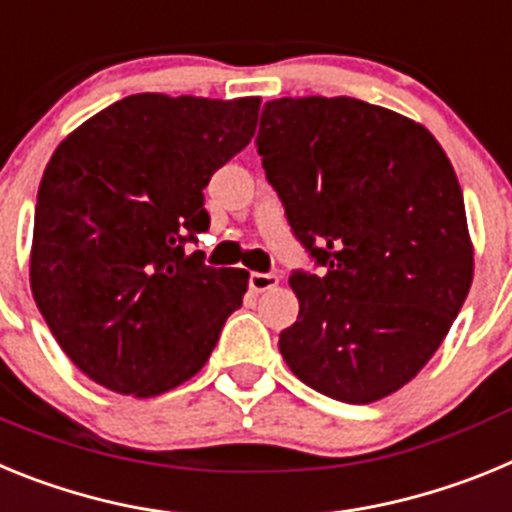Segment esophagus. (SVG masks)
I'll return each mask as SVG.
<instances>
[{
  "instance_id": "34e87169",
  "label": "esophagus",
  "mask_w": 512,
  "mask_h": 512,
  "mask_svg": "<svg viewBox=\"0 0 512 512\" xmlns=\"http://www.w3.org/2000/svg\"><path fill=\"white\" fill-rule=\"evenodd\" d=\"M277 284H279L277 274H261V271H253L251 277H248V287H251L256 295H261V292H269V289H274Z\"/></svg>"
}]
</instances>
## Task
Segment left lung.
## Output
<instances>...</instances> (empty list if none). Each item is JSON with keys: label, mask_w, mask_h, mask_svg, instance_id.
Returning a JSON list of instances; mask_svg holds the SVG:
<instances>
[{"label": "left lung", "mask_w": 512, "mask_h": 512, "mask_svg": "<svg viewBox=\"0 0 512 512\" xmlns=\"http://www.w3.org/2000/svg\"><path fill=\"white\" fill-rule=\"evenodd\" d=\"M256 146L297 241L300 315L279 351L297 379L369 405L423 369L474 277L459 179L420 122L354 97L266 102Z\"/></svg>", "instance_id": "1"}]
</instances>
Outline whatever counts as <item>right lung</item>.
Masks as SVG:
<instances>
[{
	"label": "right lung",
	"instance_id": "1",
	"mask_svg": "<svg viewBox=\"0 0 512 512\" xmlns=\"http://www.w3.org/2000/svg\"><path fill=\"white\" fill-rule=\"evenodd\" d=\"M261 97L130 94L81 122L45 166L30 289L58 346L117 395L200 372L248 289L246 269L187 253L210 228V176L251 143Z\"/></svg>",
	"mask_w": 512,
	"mask_h": 512
}]
</instances>
